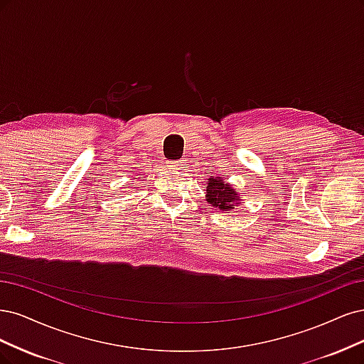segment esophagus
<instances>
[{"label": "esophagus", "mask_w": 364, "mask_h": 364, "mask_svg": "<svg viewBox=\"0 0 364 364\" xmlns=\"http://www.w3.org/2000/svg\"><path fill=\"white\" fill-rule=\"evenodd\" d=\"M169 163V168L172 169V171H180L184 165H183V160H172V161H168Z\"/></svg>", "instance_id": "obj_1"}]
</instances>
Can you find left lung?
Wrapping results in <instances>:
<instances>
[{
  "mask_svg": "<svg viewBox=\"0 0 364 364\" xmlns=\"http://www.w3.org/2000/svg\"><path fill=\"white\" fill-rule=\"evenodd\" d=\"M207 201L219 210H232V205L237 204L239 196L232 187L222 180L220 177L208 178L207 187Z\"/></svg>",
  "mask_w": 364,
  "mask_h": 364,
  "instance_id": "8db88e82",
  "label": "left lung"
}]
</instances>
